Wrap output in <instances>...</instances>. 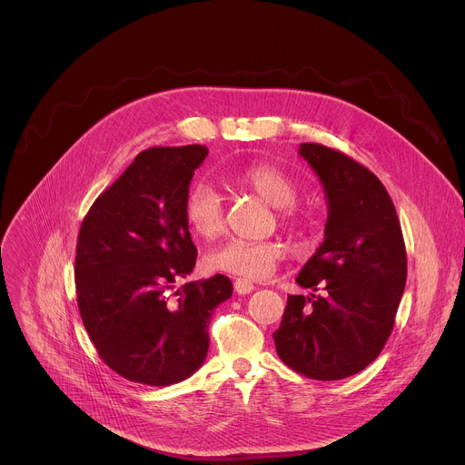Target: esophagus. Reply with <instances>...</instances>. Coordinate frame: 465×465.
<instances>
[{"label":"esophagus","mask_w":465,"mask_h":465,"mask_svg":"<svg viewBox=\"0 0 465 465\" xmlns=\"http://www.w3.org/2000/svg\"><path fill=\"white\" fill-rule=\"evenodd\" d=\"M233 289H235L237 294H250L253 291V283L248 282V280H241L239 278V280L233 282Z\"/></svg>","instance_id":"obj_1"}]
</instances>
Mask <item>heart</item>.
I'll list each match as a JSON object with an SVG mask.
<instances>
[{
	"mask_svg": "<svg viewBox=\"0 0 465 465\" xmlns=\"http://www.w3.org/2000/svg\"><path fill=\"white\" fill-rule=\"evenodd\" d=\"M230 182L253 191L261 201L282 210L287 223H294L292 204L298 198L296 182L282 169L267 163H253L228 176ZM183 215L198 237L213 239L224 228V208L219 191L208 182H196L185 194ZM285 255L280 241L230 239L203 255V267L212 274H230L246 280L267 278Z\"/></svg>",
	"mask_w": 465,
	"mask_h": 465,
	"instance_id": "b5f03b06",
	"label": "heart"
}]
</instances>
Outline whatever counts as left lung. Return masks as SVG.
<instances>
[{
  "instance_id": "left-lung-1",
  "label": "left lung",
  "mask_w": 465,
  "mask_h": 465,
  "mask_svg": "<svg viewBox=\"0 0 465 465\" xmlns=\"http://www.w3.org/2000/svg\"><path fill=\"white\" fill-rule=\"evenodd\" d=\"M298 154L323 185V242L296 283L323 296H289L272 337L280 359L316 381L362 371L382 351L407 282V252L381 180L341 151L302 143Z\"/></svg>"
}]
</instances>
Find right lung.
Listing matches in <instances>:
<instances>
[{
	"label": "right lung",
	"instance_id": "obj_1",
	"mask_svg": "<svg viewBox=\"0 0 465 465\" xmlns=\"http://www.w3.org/2000/svg\"><path fill=\"white\" fill-rule=\"evenodd\" d=\"M206 156L204 145L140 153L83 221L81 318L99 357L128 381L169 386L191 377L206 361L215 307L233 292L230 278L217 274L169 296L194 269L183 203Z\"/></svg>",
	"mask_w": 465,
	"mask_h": 465
}]
</instances>
